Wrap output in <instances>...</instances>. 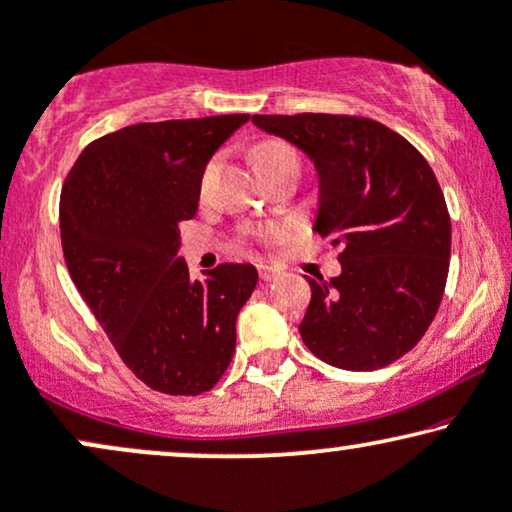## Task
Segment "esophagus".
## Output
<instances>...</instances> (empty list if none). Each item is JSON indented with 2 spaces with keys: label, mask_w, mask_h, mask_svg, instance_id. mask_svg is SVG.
<instances>
[{
  "label": "esophagus",
  "mask_w": 512,
  "mask_h": 512,
  "mask_svg": "<svg viewBox=\"0 0 512 512\" xmlns=\"http://www.w3.org/2000/svg\"><path fill=\"white\" fill-rule=\"evenodd\" d=\"M278 274H281V271L274 269V267H267V264H262V267H260V281H264V283L276 281Z\"/></svg>",
  "instance_id": "1"
}]
</instances>
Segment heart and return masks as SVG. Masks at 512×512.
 Listing matches in <instances>:
<instances>
[{"label": "heart", "mask_w": 512, "mask_h": 512, "mask_svg": "<svg viewBox=\"0 0 512 512\" xmlns=\"http://www.w3.org/2000/svg\"><path fill=\"white\" fill-rule=\"evenodd\" d=\"M252 163H255V167L260 172H269L281 165L300 167V155H297V151L288 144V141L269 139L255 146V151H252ZM281 236H283L281 226H264V229L252 231L250 234V238H260V241H278Z\"/></svg>", "instance_id": "heart-1"}]
</instances>
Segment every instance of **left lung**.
Returning a JSON list of instances; mask_svg holds the SVG:
<instances>
[{"label": "left lung", "instance_id": "left-lung-1", "mask_svg": "<svg viewBox=\"0 0 512 512\" xmlns=\"http://www.w3.org/2000/svg\"><path fill=\"white\" fill-rule=\"evenodd\" d=\"M314 160V231L340 248L342 274L307 278L300 323L309 352L345 371H375L411 352L435 319L451 257L439 181L413 144L364 115H252Z\"/></svg>", "mask_w": 512, "mask_h": 512}]
</instances>
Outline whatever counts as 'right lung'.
I'll list each match as a JSON object with an SVG mask.
<instances>
[{
  "label": "right lung",
  "instance_id": "right-lung-1",
  "mask_svg": "<svg viewBox=\"0 0 512 512\" xmlns=\"http://www.w3.org/2000/svg\"><path fill=\"white\" fill-rule=\"evenodd\" d=\"M248 113L139 122L96 139L68 172L58 205L70 278L115 352L151 390H212L236 349V316L257 286L252 264L191 281L179 226L198 210L212 153Z\"/></svg>",
  "mask_w": 512,
  "mask_h": 512
}]
</instances>
